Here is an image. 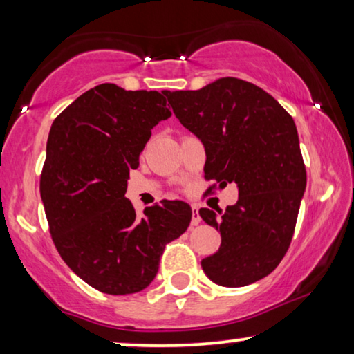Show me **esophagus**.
Listing matches in <instances>:
<instances>
[{"label": "esophagus", "mask_w": 354, "mask_h": 354, "mask_svg": "<svg viewBox=\"0 0 354 354\" xmlns=\"http://www.w3.org/2000/svg\"><path fill=\"white\" fill-rule=\"evenodd\" d=\"M201 222L200 212H198V206L193 205L192 206V225H198Z\"/></svg>", "instance_id": "esophagus-1"}]
</instances>
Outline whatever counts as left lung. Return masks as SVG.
Returning <instances> with one entry per match:
<instances>
[{
    "instance_id": "1",
    "label": "left lung",
    "mask_w": 354,
    "mask_h": 354,
    "mask_svg": "<svg viewBox=\"0 0 354 354\" xmlns=\"http://www.w3.org/2000/svg\"><path fill=\"white\" fill-rule=\"evenodd\" d=\"M183 127L205 145V177L236 183L239 201L201 219L221 232V246L201 261L212 282L245 287L277 268L292 241L306 190L293 118L250 82L224 77L201 90L167 91Z\"/></svg>"
}]
</instances>
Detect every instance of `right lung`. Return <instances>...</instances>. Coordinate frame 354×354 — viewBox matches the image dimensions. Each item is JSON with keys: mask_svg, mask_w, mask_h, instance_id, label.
Masks as SVG:
<instances>
[{"mask_svg": "<svg viewBox=\"0 0 354 354\" xmlns=\"http://www.w3.org/2000/svg\"><path fill=\"white\" fill-rule=\"evenodd\" d=\"M167 91L101 84L51 125L40 195L64 263L100 292H142L156 277L169 241L192 221L183 201H161L138 217L125 198L130 169L159 120L171 118Z\"/></svg>", "mask_w": 354, "mask_h": 354, "instance_id": "add662e5", "label": "right lung"}]
</instances>
